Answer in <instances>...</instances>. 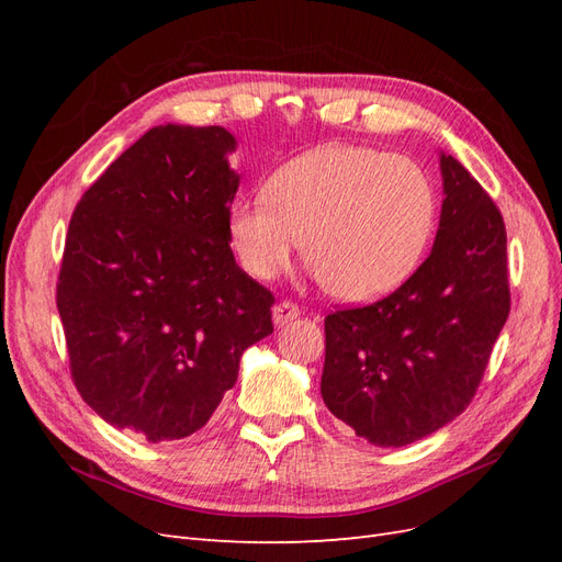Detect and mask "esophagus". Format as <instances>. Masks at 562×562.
I'll return each mask as SVG.
<instances>
[{"instance_id": "esophagus-1", "label": "esophagus", "mask_w": 562, "mask_h": 562, "mask_svg": "<svg viewBox=\"0 0 562 562\" xmlns=\"http://www.w3.org/2000/svg\"><path fill=\"white\" fill-rule=\"evenodd\" d=\"M274 323L277 326H285L288 321H293L300 316V307L293 302V300H281L279 304H274Z\"/></svg>"}]
</instances>
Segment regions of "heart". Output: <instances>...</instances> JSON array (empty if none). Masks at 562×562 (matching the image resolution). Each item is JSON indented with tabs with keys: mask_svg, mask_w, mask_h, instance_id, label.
Returning <instances> with one entry per match:
<instances>
[{
	"mask_svg": "<svg viewBox=\"0 0 562 562\" xmlns=\"http://www.w3.org/2000/svg\"><path fill=\"white\" fill-rule=\"evenodd\" d=\"M436 225L427 171L368 147H323L281 166L265 194L229 209V241L250 277L302 258L339 300H375L417 267Z\"/></svg>",
	"mask_w": 562,
	"mask_h": 562,
	"instance_id": "b5f03b06",
	"label": "heart"
}]
</instances>
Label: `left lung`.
<instances>
[{"instance_id":"left-lung-1","label":"left lung","mask_w":562,"mask_h":562,"mask_svg":"<svg viewBox=\"0 0 562 562\" xmlns=\"http://www.w3.org/2000/svg\"><path fill=\"white\" fill-rule=\"evenodd\" d=\"M443 211L436 244L386 297L326 316L321 396L380 448H401L467 411L512 312L506 227L497 203L440 155Z\"/></svg>"}]
</instances>
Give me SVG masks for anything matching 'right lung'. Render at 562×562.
<instances>
[{"label":"right lung","instance_id":"right-lung-1","mask_svg":"<svg viewBox=\"0 0 562 562\" xmlns=\"http://www.w3.org/2000/svg\"><path fill=\"white\" fill-rule=\"evenodd\" d=\"M220 126L149 128L81 194L56 304L70 375L93 411L149 443L192 436L274 333L269 288L236 265L239 187Z\"/></svg>","mask_w":562,"mask_h":562}]
</instances>
